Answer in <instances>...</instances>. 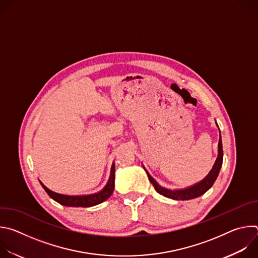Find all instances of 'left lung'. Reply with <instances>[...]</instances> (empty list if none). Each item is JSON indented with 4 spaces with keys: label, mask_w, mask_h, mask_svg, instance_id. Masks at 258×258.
I'll return each instance as SVG.
<instances>
[{
    "label": "left lung",
    "mask_w": 258,
    "mask_h": 258,
    "mask_svg": "<svg viewBox=\"0 0 258 258\" xmlns=\"http://www.w3.org/2000/svg\"><path fill=\"white\" fill-rule=\"evenodd\" d=\"M216 125H217V123H216ZM217 127H218V125H217ZM223 157H224L223 143H222V137H220V133H219L218 155H217V158L215 160V163H214L212 169L202 180H200L199 182L195 183V185H193L191 187H188V188L182 189V190H169V189H165V188L161 187L159 183L150 175V173L147 171V169L145 168L144 165H143V167L146 170L149 180L154 186L157 193H159L160 195L165 196L167 198L173 199V200H190V199H194V198H197V197L203 195L205 192H207L212 187V185L214 183V181L219 173L220 167H222Z\"/></svg>",
    "instance_id": "left-lung-1"
}]
</instances>
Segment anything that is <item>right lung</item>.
I'll return each mask as SVG.
<instances>
[{
  "instance_id": "obj_1",
  "label": "right lung",
  "mask_w": 258,
  "mask_h": 258,
  "mask_svg": "<svg viewBox=\"0 0 258 258\" xmlns=\"http://www.w3.org/2000/svg\"><path fill=\"white\" fill-rule=\"evenodd\" d=\"M114 179H115V164L112 163L111 171H110V176L108 179V182L104 187L103 190H101L98 193L91 194V195H80V196H70V195H63L56 192L51 191L48 189L44 183L40 180L42 187L47 192V194L56 202H58L61 205L69 206V207H91L95 206L97 204H100L107 200L114 190Z\"/></svg>"
}]
</instances>
